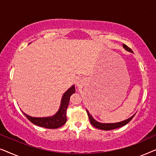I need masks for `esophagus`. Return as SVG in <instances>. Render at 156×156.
<instances>
[{
  "instance_id": "34e87169",
  "label": "esophagus",
  "mask_w": 156,
  "mask_h": 156,
  "mask_svg": "<svg viewBox=\"0 0 156 156\" xmlns=\"http://www.w3.org/2000/svg\"><path fill=\"white\" fill-rule=\"evenodd\" d=\"M82 83H83L82 79H79V80H77V82H76V84H77L78 86H80V85L82 84Z\"/></svg>"
}]
</instances>
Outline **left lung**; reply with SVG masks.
<instances>
[{
    "instance_id": "left-lung-1",
    "label": "left lung",
    "mask_w": 156,
    "mask_h": 156,
    "mask_svg": "<svg viewBox=\"0 0 156 156\" xmlns=\"http://www.w3.org/2000/svg\"><path fill=\"white\" fill-rule=\"evenodd\" d=\"M123 48H124L127 51H129V52H133V51H132L131 49L129 48L127 45H126L125 44H123ZM87 114H88L89 121H90V123H91V125H92L93 126H94L95 128H97V129L104 130V131H109V130L116 129H118V128H120L121 126H125L126 124H127L128 123L130 122V121H131V119L133 118L134 116H135V114H134L133 116H132L131 117V118L128 119L125 121H121V122L115 123H101L97 122V121L94 120V119H93V117L91 116V114H89V112L87 110Z\"/></svg>"
}]
</instances>
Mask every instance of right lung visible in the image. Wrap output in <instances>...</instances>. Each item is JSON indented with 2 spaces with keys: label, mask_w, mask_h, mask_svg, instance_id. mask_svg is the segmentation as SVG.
<instances>
[{
  "label": "right lung",
  "mask_w": 156,
  "mask_h": 156,
  "mask_svg": "<svg viewBox=\"0 0 156 156\" xmlns=\"http://www.w3.org/2000/svg\"><path fill=\"white\" fill-rule=\"evenodd\" d=\"M75 92V87L73 85L71 88H69L66 92L64 94L62 99L60 108L56 114L52 117H47V118H34L27 115L25 113L23 114L26 116V118L34 124L39 126L46 128V129H57L65 124L67 121V116L66 112L69 102V98L72 94Z\"/></svg>",
  "instance_id": "obj_1"
}]
</instances>
